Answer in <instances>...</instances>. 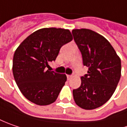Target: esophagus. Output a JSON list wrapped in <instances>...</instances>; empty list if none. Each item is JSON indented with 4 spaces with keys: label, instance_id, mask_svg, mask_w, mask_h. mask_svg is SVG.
Here are the masks:
<instances>
[{
    "label": "esophagus",
    "instance_id": "esophagus-1",
    "mask_svg": "<svg viewBox=\"0 0 127 127\" xmlns=\"http://www.w3.org/2000/svg\"><path fill=\"white\" fill-rule=\"evenodd\" d=\"M72 75H67V79H70L71 78H72Z\"/></svg>",
    "mask_w": 127,
    "mask_h": 127
}]
</instances>
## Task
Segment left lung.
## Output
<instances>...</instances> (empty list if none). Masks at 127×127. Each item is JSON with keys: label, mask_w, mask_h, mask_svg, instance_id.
<instances>
[{"label": "left lung", "mask_w": 127, "mask_h": 127, "mask_svg": "<svg viewBox=\"0 0 127 127\" xmlns=\"http://www.w3.org/2000/svg\"><path fill=\"white\" fill-rule=\"evenodd\" d=\"M74 41L82 55L88 73L81 77L79 88L73 90L79 107L94 110L111 98L121 77V60L110 42L88 29H73Z\"/></svg>", "instance_id": "obj_1"}]
</instances>
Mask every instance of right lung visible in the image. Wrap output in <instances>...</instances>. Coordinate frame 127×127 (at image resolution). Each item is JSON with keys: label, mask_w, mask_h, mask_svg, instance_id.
<instances>
[{"label": "right lung", "mask_w": 127, "mask_h": 127, "mask_svg": "<svg viewBox=\"0 0 127 127\" xmlns=\"http://www.w3.org/2000/svg\"><path fill=\"white\" fill-rule=\"evenodd\" d=\"M73 39L69 29L43 28L27 37L16 49L12 72L21 93L38 105L54 103L67 77L46 70L55 61L62 46Z\"/></svg>", "instance_id": "1"}]
</instances>
